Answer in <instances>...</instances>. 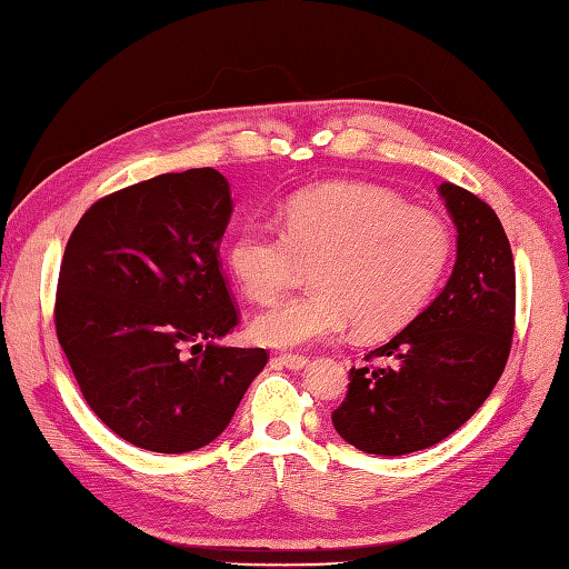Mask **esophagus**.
I'll return each mask as SVG.
<instances>
[{
    "mask_svg": "<svg viewBox=\"0 0 569 569\" xmlns=\"http://www.w3.org/2000/svg\"><path fill=\"white\" fill-rule=\"evenodd\" d=\"M278 361L282 363V366H287V368H303L306 363H309V357L306 355H291V351H282V355H278Z\"/></svg>",
    "mask_w": 569,
    "mask_h": 569,
    "instance_id": "obj_1",
    "label": "esophagus"
}]
</instances>
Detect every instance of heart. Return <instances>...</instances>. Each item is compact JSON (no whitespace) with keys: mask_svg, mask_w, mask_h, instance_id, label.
Listing matches in <instances>:
<instances>
[{"mask_svg":"<svg viewBox=\"0 0 569 569\" xmlns=\"http://www.w3.org/2000/svg\"><path fill=\"white\" fill-rule=\"evenodd\" d=\"M452 237L440 214L405 206L371 183H326L297 193L282 227L247 220L227 247L243 295L268 303L295 284L303 266L313 289L256 316L251 332L270 347H303L340 335L405 328L431 301L450 266Z\"/></svg>","mask_w":569,"mask_h":569,"instance_id":"heart-1","label":"heart"}]
</instances>
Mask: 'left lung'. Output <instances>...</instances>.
Here are the masks:
<instances>
[{"instance_id": "1", "label": "left lung", "mask_w": 569, "mask_h": 569, "mask_svg": "<svg viewBox=\"0 0 569 569\" xmlns=\"http://www.w3.org/2000/svg\"><path fill=\"white\" fill-rule=\"evenodd\" d=\"M440 196L457 227L450 280L402 332L351 368L345 402L332 411L335 431L368 455H409L455 433L510 357L517 284L508 234L479 196L448 181Z\"/></svg>"}]
</instances>
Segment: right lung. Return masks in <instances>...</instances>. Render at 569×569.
Segmentation results:
<instances>
[{
	"instance_id": "add662e5",
	"label": "right lung",
	"mask_w": 569,
	"mask_h": 569,
	"mask_svg": "<svg viewBox=\"0 0 569 569\" xmlns=\"http://www.w3.org/2000/svg\"><path fill=\"white\" fill-rule=\"evenodd\" d=\"M229 214V181L198 167L100 198L69 237L57 340L88 407L136 448L212 442L268 363L260 347L214 345L239 326L220 260Z\"/></svg>"
}]
</instances>
